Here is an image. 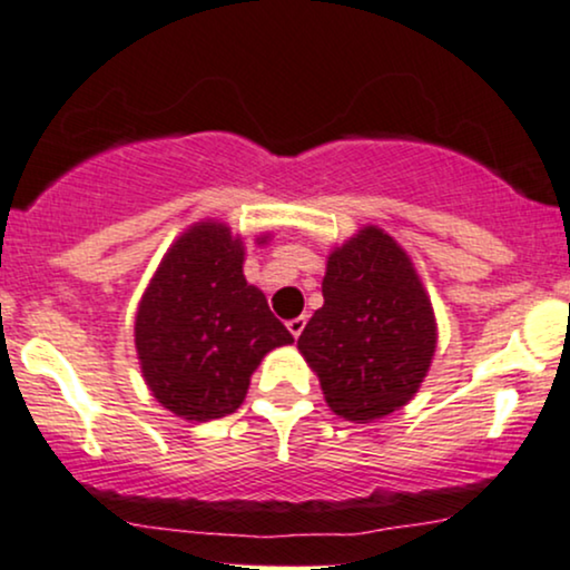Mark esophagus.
Here are the masks:
<instances>
[{
  "label": "esophagus",
  "instance_id": "1",
  "mask_svg": "<svg viewBox=\"0 0 570 570\" xmlns=\"http://www.w3.org/2000/svg\"><path fill=\"white\" fill-rule=\"evenodd\" d=\"M305 324H307V318H305V315H299V318H292L289 324H286V326H289V332H292V337H294V340H297L299 334H303Z\"/></svg>",
  "mask_w": 570,
  "mask_h": 570
}]
</instances>
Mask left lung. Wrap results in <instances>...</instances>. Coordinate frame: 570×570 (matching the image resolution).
Returning <instances> with one entry per match:
<instances>
[{
    "instance_id": "obj_1",
    "label": "left lung",
    "mask_w": 570,
    "mask_h": 570,
    "mask_svg": "<svg viewBox=\"0 0 570 570\" xmlns=\"http://www.w3.org/2000/svg\"><path fill=\"white\" fill-rule=\"evenodd\" d=\"M324 307L297 345L334 414L372 422L414 397L435 353L433 305L406 252L363 228L332 252Z\"/></svg>"
}]
</instances>
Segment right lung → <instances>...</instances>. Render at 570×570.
<instances>
[{"instance_id": "obj_1", "label": "right lung", "mask_w": 570, "mask_h": 570, "mask_svg": "<svg viewBox=\"0 0 570 570\" xmlns=\"http://www.w3.org/2000/svg\"><path fill=\"white\" fill-rule=\"evenodd\" d=\"M244 246L219 223L194 225L161 259L135 318L142 376L164 409L190 422L233 414L249 376L294 337L246 284Z\"/></svg>"}]
</instances>
